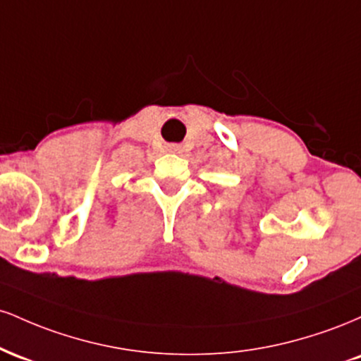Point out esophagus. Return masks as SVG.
Masks as SVG:
<instances>
[{
	"mask_svg": "<svg viewBox=\"0 0 361 361\" xmlns=\"http://www.w3.org/2000/svg\"><path fill=\"white\" fill-rule=\"evenodd\" d=\"M169 151H171V152L180 151V146H176V144H171V146H169Z\"/></svg>",
	"mask_w": 361,
	"mask_h": 361,
	"instance_id": "1",
	"label": "esophagus"
}]
</instances>
